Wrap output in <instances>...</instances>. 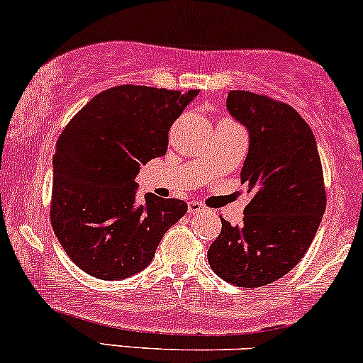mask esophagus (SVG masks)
Returning <instances> with one entry per match:
<instances>
[{
    "instance_id": "esophagus-1",
    "label": "esophagus",
    "mask_w": 363,
    "mask_h": 363,
    "mask_svg": "<svg viewBox=\"0 0 363 363\" xmlns=\"http://www.w3.org/2000/svg\"><path fill=\"white\" fill-rule=\"evenodd\" d=\"M187 209H189L191 215H199V213L206 211V208L201 203H198V201H189V203H187Z\"/></svg>"
}]
</instances>
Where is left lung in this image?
Returning <instances> with one entry per match:
<instances>
[{
  "mask_svg": "<svg viewBox=\"0 0 363 363\" xmlns=\"http://www.w3.org/2000/svg\"><path fill=\"white\" fill-rule=\"evenodd\" d=\"M226 108L248 132L242 182L250 201L242 226L221 218L208 250L216 276L240 287H260L294 269L311 245L326 208L316 140L289 104L230 91Z\"/></svg>",
  "mask_w": 363,
  "mask_h": 363,
  "instance_id": "obj_1",
  "label": "left lung"
}]
</instances>
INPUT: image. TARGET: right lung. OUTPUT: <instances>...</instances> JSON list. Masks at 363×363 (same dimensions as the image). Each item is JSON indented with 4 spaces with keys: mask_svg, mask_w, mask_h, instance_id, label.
<instances>
[{
    "mask_svg": "<svg viewBox=\"0 0 363 363\" xmlns=\"http://www.w3.org/2000/svg\"><path fill=\"white\" fill-rule=\"evenodd\" d=\"M198 93L111 87L96 94L57 140L52 228L86 274L103 281L138 274L165 231L186 215L181 199L148 193L138 203L135 177L140 165L165 155L170 126Z\"/></svg>",
    "mask_w": 363,
    "mask_h": 363,
    "instance_id": "1",
    "label": "right lung"
}]
</instances>
